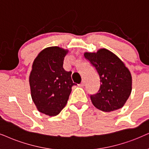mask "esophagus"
<instances>
[{"label": "esophagus", "mask_w": 149, "mask_h": 149, "mask_svg": "<svg viewBox=\"0 0 149 149\" xmlns=\"http://www.w3.org/2000/svg\"><path fill=\"white\" fill-rule=\"evenodd\" d=\"M84 84H85V82H84V80H82V82H81L80 84H78V86H84Z\"/></svg>", "instance_id": "34e87169"}]
</instances>
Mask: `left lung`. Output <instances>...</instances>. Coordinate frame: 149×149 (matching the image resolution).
Here are the masks:
<instances>
[{
	"label": "left lung",
	"mask_w": 149,
	"mask_h": 149,
	"mask_svg": "<svg viewBox=\"0 0 149 149\" xmlns=\"http://www.w3.org/2000/svg\"><path fill=\"white\" fill-rule=\"evenodd\" d=\"M84 56L96 69L100 78V87L91 95L93 106L104 112L122 108L132 91V76L116 54L102 48L97 52H85Z\"/></svg>",
	"instance_id": "1"
}]
</instances>
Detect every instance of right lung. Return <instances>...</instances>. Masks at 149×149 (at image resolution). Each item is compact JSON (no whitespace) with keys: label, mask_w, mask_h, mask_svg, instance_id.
Listing matches in <instances>:
<instances>
[{"label":"right lung","mask_w":149,"mask_h":149,"mask_svg":"<svg viewBox=\"0 0 149 149\" xmlns=\"http://www.w3.org/2000/svg\"><path fill=\"white\" fill-rule=\"evenodd\" d=\"M68 49L49 47L38 54L32 64L29 82L31 98L38 111L49 116L61 113L68 101L71 88V71L63 68Z\"/></svg>","instance_id":"obj_1"}]
</instances>
